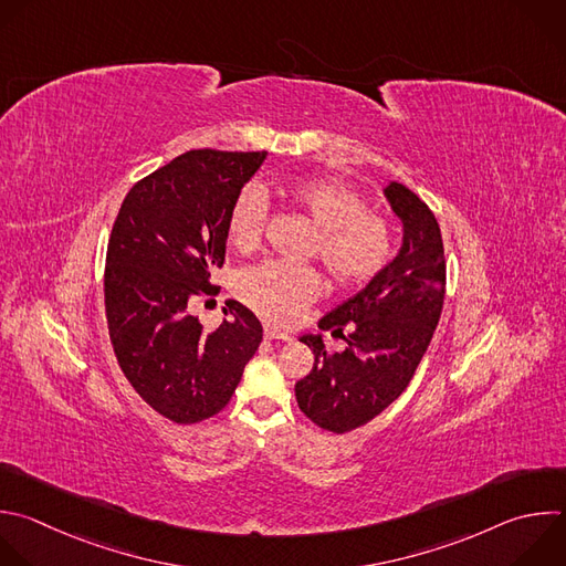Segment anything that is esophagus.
<instances>
[{"label": "esophagus", "instance_id": "34e87169", "mask_svg": "<svg viewBox=\"0 0 566 566\" xmlns=\"http://www.w3.org/2000/svg\"><path fill=\"white\" fill-rule=\"evenodd\" d=\"M264 335H266V339H284V342H291V333H289V331H282V328H277V326H273V324H266V326H264Z\"/></svg>", "mask_w": 566, "mask_h": 566}]
</instances>
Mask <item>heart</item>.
<instances>
[{
	"mask_svg": "<svg viewBox=\"0 0 566 566\" xmlns=\"http://www.w3.org/2000/svg\"><path fill=\"white\" fill-rule=\"evenodd\" d=\"M280 193L317 229L311 253L322 260L339 286H359L378 275L389 262L391 231L387 222L370 216L366 200L350 186L335 179L308 177L284 184ZM264 229L266 200L260 188L247 186L229 211L227 240L235 251L249 253L262 244ZM319 291L322 277L313 266H293L273 260L242 269L235 277L238 297L280 324L295 319Z\"/></svg>",
	"mask_w": 566,
	"mask_h": 566,
	"instance_id": "heart-1",
	"label": "heart"
}]
</instances>
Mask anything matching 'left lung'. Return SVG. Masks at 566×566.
Masks as SVG:
<instances>
[{"instance_id": "obj_1", "label": "left lung", "mask_w": 566, "mask_h": 566, "mask_svg": "<svg viewBox=\"0 0 566 566\" xmlns=\"http://www.w3.org/2000/svg\"><path fill=\"white\" fill-rule=\"evenodd\" d=\"M385 198L402 222L398 255L317 322L331 335H340L346 325V348L328 355L322 333L300 337L313 350L315 364L295 385L297 405L306 418L333 433L366 424L402 396L444 304L447 264L436 216L405 184L391 181Z\"/></svg>"}]
</instances>
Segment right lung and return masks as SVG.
Instances as JSON below:
<instances>
[{
	"label": "right lung",
	"instance_id": "obj_1",
	"mask_svg": "<svg viewBox=\"0 0 566 566\" xmlns=\"http://www.w3.org/2000/svg\"><path fill=\"white\" fill-rule=\"evenodd\" d=\"M266 150H188L139 179L122 202L106 251L104 302L111 342L130 387L159 416L196 424L220 413L262 342V324L229 300L207 333L188 313L216 295L227 220Z\"/></svg>",
	"mask_w": 566,
	"mask_h": 566
}]
</instances>
